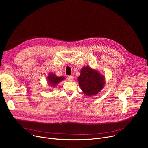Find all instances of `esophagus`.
<instances>
[{
	"mask_svg": "<svg viewBox=\"0 0 148 148\" xmlns=\"http://www.w3.org/2000/svg\"><path fill=\"white\" fill-rule=\"evenodd\" d=\"M67 79H68L69 81H72L73 79V77L71 76V75L68 76V77H67Z\"/></svg>",
	"mask_w": 148,
	"mask_h": 148,
	"instance_id": "1",
	"label": "esophagus"
}]
</instances>
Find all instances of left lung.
Wrapping results in <instances>:
<instances>
[{"label":"left lung","mask_w":148,"mask_h":148,"mask_svg":"<svg viewBox=\"0 0 148 148\" xmlns=\"http://www.w3.org/2000/svg\"><path fill=\"white\" fill-rule=\"evenodd\" d=\"M79 86L87 96H94L104 87L105 77L99 71L90 67H84L77 78Z\"/></svg>","instance_id":"1"}]
</instances>
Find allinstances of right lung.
Instances as JSON below:
<instances>
[{
    "instance_id": "right-lung-1",
    "label": "right lung",
    "mask_w": 148,
    "mask_h": 148,
    "mask_svg": "<svg viewBox=\"0 0 148 148\" xmlns=\"http://www.w3.org/2000/svg\"><path fill=\"white\" fill-rule=\"evenodd\" d=\"M65 78L64 77H57L55 74L51 73L49 74L47 76V81L49 86L51 87H55L57 86L59 82L64 80Z\"/></svg>"
}]
</instances>
